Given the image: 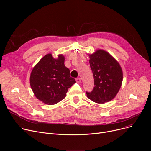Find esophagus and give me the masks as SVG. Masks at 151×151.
Masks as SVG:
<instances>
[{"label":"esophagus","mask_w":151,"mask_h":151,"mask_svg":"<svg viewBox=\"0 0 151 151\" xmlns=\"http://www.w3.org/2000/svg\"><path fill=\"white\" fill-rule=\"evenodd\" d=\"M76 81L78 83H81V78H76Z\"/></svg>","instance_id":"obj_1"}]
</instances>
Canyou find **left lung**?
<instances>
[{
	"instance_id": "1",
	"label": "left lung",
	"mask_w": 151,
	"mask_h": 151,
	"mask_svg": "<svg viewBox=\"0 0 151 151\" xmlns=\"http://www.w3.org/2000/svg\"><path fill=\"white\" fill-rule=\"evenodd\" d=\"M89 63L94 78V88L86 92L87 97L98 104L113 100L122 82V70L119 62L108 52L98 50L89 55Z\"/></svg>"
}]
</instances>
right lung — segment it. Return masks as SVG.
Instances as JSON below:
<instances>
[{"mask_svg":"<svg viewBox=\"0 0 151 151\" xmlns=\"http://www.w3.org/2000/svg\"><path fill=\"white\" fill-rule=\"evenodd\" d=\"M62 54L54 59L47 54L33 68L30 84L35 96L43 103L52 105L58 104L66 96L68 89L76 83L70 77V70L64 65Z\"/></svg>","mask_w":151,"mask_h":151,"instance_id":"add662e5","label":"right lung"}]
</instances>
